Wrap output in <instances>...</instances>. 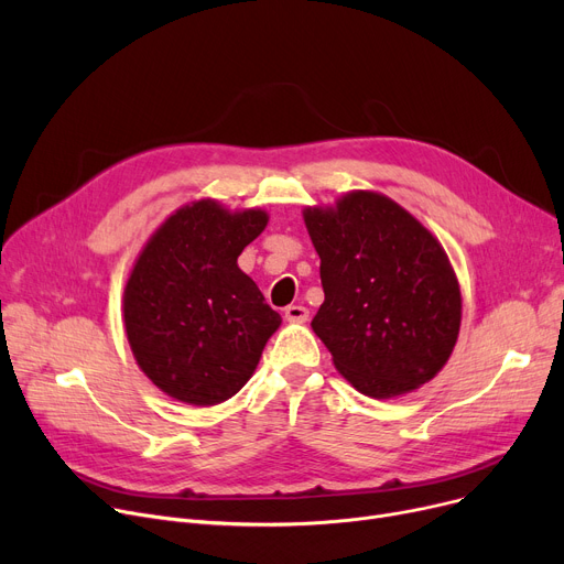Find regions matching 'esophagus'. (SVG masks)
I'll return each mask as SVG.
<instances>
[{"label": "esophagus", "instance_id": "obj_1", "mask_svg": "<svg viewBox=\"0 0 564 564\" xmlns=\"http://www.w3.org/2000/svg\"><path fill=\"white\" fill-rule=\"evenodd\" d=\"M285 319L294 322V324H302L308 319V308L306 306H288L285 308Z\"/></svg>", "mask_w": 564, "mask_h": 564}]
</instances>
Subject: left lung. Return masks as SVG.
<instances>
[{
	"instance_id": "left-lung-1",
	"label": "left lung",
	"mask_w": 564,
	"mask_h": 564,
	"mask_svg": "<svg viewBox=\"0 0 564 564\" xmlns=\"http://www.w3.org/2000/svg\"><path fill=\"white\" fill-rule=\"evenodd\" d=\"M324 304L311 327L336 370L368 398L423 387L451 359L462 292L436 237L377 192L306 207Z\"/></svg>"
}]
</instances>
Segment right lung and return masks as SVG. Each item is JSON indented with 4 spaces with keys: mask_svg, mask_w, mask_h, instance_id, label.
I'll return each mask as SVG.
<instances>
[{
    "mask_svg": "<svg viewBox=\"0 0 564 564\" xmlns=\"http://www.w3.org/2000/svg\"><path fill=\"white\" fill-rule=\"evenodd\" d=\"M264 210L213 198L175 210L141 249L123 294L128 343L160 391L213 406L251 379L281 315L237 256L264 230Z\"/></svg>",
    "mask_w": 564,
    "mask_h": 564,
    "instance_id": "right-lung-1",
    "label": "right lung"
}]
</instances>
